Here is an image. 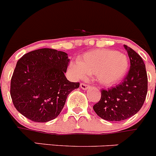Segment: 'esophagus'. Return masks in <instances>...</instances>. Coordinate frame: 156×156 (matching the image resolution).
<instances>
[{
  "instance_id": "esophagus-1",
  "label": "esophagus",
  "mask_w": 156,
  "mask_h": 156,
  "mask_svg": "<svg viewBox=\"0 0 156 156\" xmlns=\"http://www.w3.org/2000/svg\"><path fill=\"white\" fill-rule=\"evenodd\" d=\"M80 87H81V89L83 90H88V88H90V86L88 85H86V84H84V83H81L80 85Z\"/></svg>"
}]
</instances>
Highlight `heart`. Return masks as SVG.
I'll return each instance as SVG.
<instances>
[{
    "label": "heart",
    "instance_id": "heart-1",
    "mask_svg": "<svg viewBox=\"0 0 156 156\" xmlns=\"http://www.w3.org/2000/svg\"><path fill=\"white\" fill-rule=\"evenodd\" d=\"M69 67L77 79H84L88 75H94L100 85L112 87L126 77L129 60L123 52L95 49L83 54L78 58V62H71Z\"/></svg>",
    "mask_w": 156,
    "mask_h": 156
}]
</instances>
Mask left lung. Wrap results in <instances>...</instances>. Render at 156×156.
Listing matches in <instances>:
<instances>
[{
    "instance_id": "8db88e82",
    "label": "left lung",
    "mask_w": 156,
    "mask_h": 156,
    "mask_svg": "<svg viewBox=\"0 0 156 156\" xmlns=\"http://www.w3.org/2000/svg\"><path fill=\"white\" fill-rule=\"evenodd\" d=\"M130 59V69L120 85L101 91L100 101L93 106L95 113L110 122L123 121L141 109L148 91V78L142 58L133 49L124 45Z\"/></svg>"
}]
</instances>
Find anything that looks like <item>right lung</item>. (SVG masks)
I'll return each instance as SVG.
<instances>
[{
	"label": "right lung",
	"mask_w": 156,
	"mask_h": 156,
	"mask_svg": "<svg viewBox=\"0 0 156 156\" xmlns=\"http://www.w3.org/2000/svg\"><path fill=\"white\" fill-rule=\"evenodd\" d=\"M69 62L68 54L51 48L23 55L11 81V96L17 111L35 122L58 117L68 94L79 87L65 75Z\"/></svg>",
	"instance_id": "obj_1"
}]
</instances>
